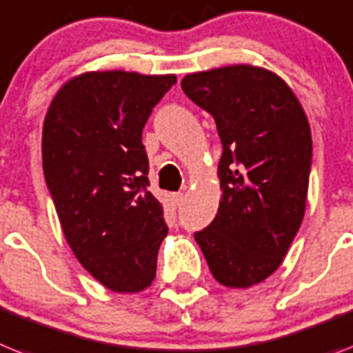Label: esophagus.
<instances>
[{"label": "esophagus", "instance_id": "1", "mask_svg": "<svg viewBox=\"0 0 353 353\" xmlns=\"http://www.w3.org/2000/svg\"><path fill=\"white\" fill-rule=\"evenodd\" d=\"M173 200H174V203H176V205H180V203L183 202V193H174Z\"/></svg>", "mask_w": 353, "mask_h": 353}]
</instances>
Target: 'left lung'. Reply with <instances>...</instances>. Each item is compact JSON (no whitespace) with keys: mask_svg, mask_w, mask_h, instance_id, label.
Returning a JSON list of instances; mask_svg holds the SVG:
<instances>
[{"mask_svg":"<svg viewBox=\"0 0 353 353\" xmlns=\"http://www.w3.org/2000/svg\"><path fill=\"white\" fill-rule=\"evenodd\" d=\"M182 90L211 113L223 148L220 208L194 240L218 283L252 287L281 265L305 216L312 164L307 115L283 79L258 66L189 74Z\"/></svg>","mask_w":353,"mask_h":353,"instance_id":"1","label":"left lung"}]
</instances>
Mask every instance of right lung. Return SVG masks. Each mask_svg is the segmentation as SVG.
I'll return each mask as SVG.
<instances>
[{
  "instance_id": "right-lung-1",
  "label": "right lung",
  "mask_w": 353,
  "mask_h": 353,
  "mask_svg": "<svg viewBox=\"0 0 353 353\" xmlns=\"http://www.w3.org/2000/svg\"><path fill=\"white\" fill-rule=\"evenodd\" d=\"M174 75L88 72L70 79L43 126V171L70 249L113 292L155 279L168 234L162 203L148 191L142 130Z\"/></svg>"
}]
</instances>
